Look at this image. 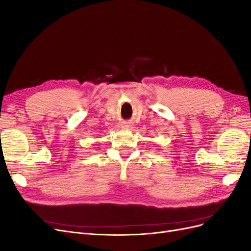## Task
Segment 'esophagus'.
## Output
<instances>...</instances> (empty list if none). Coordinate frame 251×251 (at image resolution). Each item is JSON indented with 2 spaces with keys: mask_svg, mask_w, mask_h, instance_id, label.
I'll use <instances>...</instances> for the list:
<instances>
[{
  "mask_svg": "<svg viewBox=\"0 0 251 251\" xmlns=\"http://www.w3.org/2000/svg\"><path fill=\"white\" fill-rule=\"evenodd\" d=\"M123 126L126 127V128H128V127L132 126V124H131V123H124V124H123Z\"/></svg>",
  "mask_w": 251,
  "mask_h": 251,
  "instance_id": "1",
  "label": "esophagus"
}]
</instances>
